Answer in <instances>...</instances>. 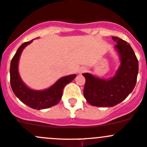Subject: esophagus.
<instances>
[{"instance_id":"esophagus-1","label":"esophagus","mask_w":147,"mask_h":147,"mask_svg":"<svg viewBox=\"0 0 147 147\" xmlns=\"http://www.w3.org/2000/svg\"><path fill=\"white\" fill-rule=\"evenodd\" d=\"M86 71H87V68L84 67H80V69L79 73L82 74V73H84V72H85Z\"/></svg>"}]
</instances>
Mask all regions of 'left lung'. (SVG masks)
<instances>
[{
	"label": "left lung",
	"mask_w": 147,
	"mask_h": 147,
	"mask_svg": "<svg viewBox=\"0 0 147 147\" xmlns=\"http://www.w3.org/2000/svg\"><path fill=\"white\" fill-rule=\"evenodd\" d=\"M121 59V65L114 78L108 80L100 79L90 73L85 78L84 97L92 106L113 107L122 102L132 92L137 82L139 63L133 49L127 42L112 37Z\"/></svg>",
	"instance_id": "obj_1"
}]
</instances>
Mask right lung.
I'll return each mask as SVG.
<instances>
[{"label": "right lung", "instance_id": "obj_1", "mask_svg": "<svg viewBox=\"0 0 147 147\" xmlns=\"http://www.w3.org/2000/svg\"><path fill=\"white\" fill-rule=\"evenodd\" d=\"M32 41L26 42L18 49L11 60L10 67V86L16 97L25 105L35 109H42L53 107L60 102L65 86L72 82L76 78V75L62 78L52 87L43 91H35L29 89L22 82L18 70L19 57L25 47Z\"/></svg>", "mask_w": 147, "mask_h": 147}]
</instances>
